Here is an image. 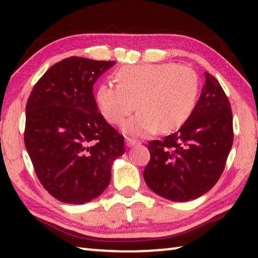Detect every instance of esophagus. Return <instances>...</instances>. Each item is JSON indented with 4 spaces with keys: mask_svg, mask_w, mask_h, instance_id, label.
Masks as SVG:
<instances>
[{
    "mask_svg": "<svg viewBox=\"0 0 258 258\" xmlns=\"http://www.w3.org/2000/svg\"><path fill=\"white\" fill-rule=\"evenodd\" d=\"M125 143H126V146L127 147H133V146H137V145H139V141H137V140H134V139H131V138H125Z\"/></svg>",
    "mask_w": 258,
    "mask_h": 258,
    "instance_id": "1",
    "label": "esophagus"
}]
</instances>
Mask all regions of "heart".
I'll return each instance as SVG.
<instances>
[{"label": "heart", "instance_id": "heart-1", "mask_svg": "<svg viewBox=\"0 0 258 258\" xmlns=\"http://www.w3.org/2000/svg\"><path fill=\"white\" fill-rule=\"evenodd\" d=\"M118 85L102 84L97 102L109 123L121 124L135 109L139 112L123 126L125 133L147 135L175 130L189 118L197 100L199 82L194 69L175 63L124 66L116 73Z\"/></svg>", "mask_w": 258, "mask_h": 258}]
</instances>
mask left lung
<instances>
[{
	"label": "left lung",
	"instance_id": "1",
	"mask_svg": "<svg viewBox=\"0 0 258 258\" xmlns=\"http://www.w3.org/2000/svg\"><path fill=\"white\" fill-rule=\"evenodd\" d=\"M197 104L180 130L150 141L143 177L160 197L189 202L206 194L223 173L233 143L232 110L215 77L205 73Z\"/></svg>",
	"mask_w": 258,
	"mask_h": 258
}]
</instances>
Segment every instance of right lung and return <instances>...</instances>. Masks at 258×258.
<instances>
[{
  "label": "right lung",
  "instance_id": "right-lung-1",
  "mask_svg": "<svg viewBox=\"0 0 258 258\" xmlns=\"http://www.w3.org/2000/svg\"><path fill=\"white\" fill-rule=\"evenodd\" d=\"M116 61L71 56L33 87L26 106L25 146L44 189L66 204L99 197L111 166L125 152L124 137L98 111L93 85Z\"/></svg>",
  "mask_w": 258,
  "mask_h": 258
}]
</instances>
